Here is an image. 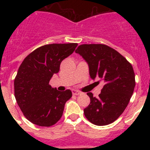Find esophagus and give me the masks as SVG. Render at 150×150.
Segmentation results:
<instances>
[{"label": "esophagus", "instance_id": "34e87169", "mask_svg": "<svg viewBox=\"0 0 150 150\" xmlns=\"http://www.w3.org/2000/svg\"><path fill=\"white\" fill-rule=\"evenodd\" d=\"M72 93H73V95H80V91H77V90L73 89Z\"/></svg>", "mask_w": 150, "mask_h": 150}]
</instances>
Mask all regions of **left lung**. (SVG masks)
<instances>
[{"label":"left lung","instance_id":"left-lung-1","mask_svg":"<svg viewBox=\"0 0 150 150\" xmlns=\"http://www.w3.org/2000/svg\"><path fill=\"white\" fill-rule=\"evenodd\" d=\"M75 52L87 62L90 77L104 82L98 98L91 92L87 93L90 104L84 109L85 116L99 126L113 122L124 112L134 92L135 75L132 64L107 45L83 44Z\"/></svg>","mask_w":150,"mask_h":150}]
</instances>
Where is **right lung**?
<instances>
[{"label":"right lung","instance_id":"obj_1","mask_svg":"<svg viewBox=\"0 0 150 150\" xmlns=\"http://www.w3.org/2000/svg\"><path fill=\"white\" fill-rule=\"evenodd\" d=\"M77 43H53L36 49L24 59L14 80L15 98L28 120L50 127L62 116L70 89L58 91L49 84L59 73L61 62L74 52Z\"/></svg>","mask_w":150,"mask_h":150}]
</instances>
